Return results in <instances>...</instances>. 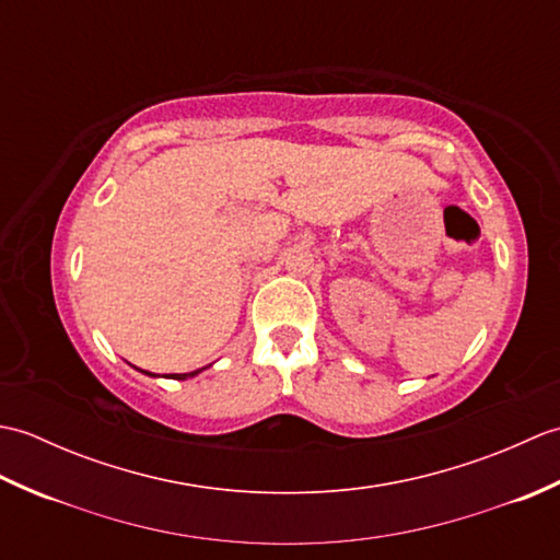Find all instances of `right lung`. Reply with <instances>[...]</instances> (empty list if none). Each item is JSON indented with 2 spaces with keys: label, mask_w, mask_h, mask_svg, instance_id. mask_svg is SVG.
Returning a JSON list of instances; mask_svg holds the SVG:
<instances>
[{
  "label": "right lung",
  "mask_w": 560,
  "mask_h": 560,
  "mask_svg": "<svg viewBox=\"0 0 560 560\" xmlns=\"http://www.w3.org/2000/svg\"><path fill=\"white\" fill-rule=\"evenodd\" d=\"M201 371H205V368H199V371H192V373H173L171 377H173V380H187V377H195V375L201 373ZM144 373H147V375H153V373H149V371H144Z\"/></svg>",
  "instance_id": "add662e5"
}]
</instances>
